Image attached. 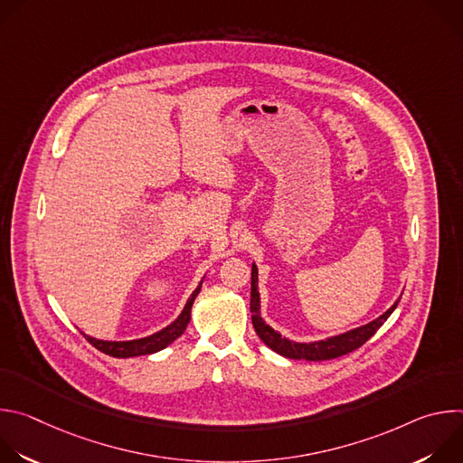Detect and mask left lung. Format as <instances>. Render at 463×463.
Listing matches in <instances>:
<instances>
[{"mask_svg":"<svg viewBox=\"0 0 463 463\" xmlns=\"http://www.w3.org/2000/svg\"><path fill=\"white\" fill-rule=\"evenodd\" d=\"M400 302V300H398ZM398 302H393L390 309H386L381 317L375 320L359 326L355 329H350L346 334L329 337L324 341H315V343H295L286 337H282L279 332L266 324V320L260 315V293H258V268L252 263V271H250V313H252V326L256 335L266 343L273 352L288 357V359H306V361H327V359H337L341 355H346L357 348H361L377 329L384 324V320L392 315V311L398 306Z\"/></svg>","mask_w":463,"mask_h":463,"instance_id":"8db88e82","label":"left lung"}]
</instances>
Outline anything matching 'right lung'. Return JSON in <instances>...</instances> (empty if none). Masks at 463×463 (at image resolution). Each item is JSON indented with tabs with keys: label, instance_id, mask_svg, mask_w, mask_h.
Instances as JSON below:
<instances>
[{
	"label": "right lung",
	"instance_id": "1",
	"mask_svg": "<svg viewBox=\"0 0 463 463\" xmlns=\"http://www.w3.org/2000/svg\"><path fill=\"white\" fill-rule=\"evenodd\" d=\"M200 291H202V284L194 289V293L186 300L181 315L170 326L163 327L161 332H157L154 335H148V337H143V339H136V341H100V339L86 335L84 332H82V335L90 341V345H93L102 354L111 355V357H118V359L156 354V352L166 348L170 343H174L179 335H183V332H184L188 322H190L192 304H194V300H195V297H197V293H200Z\"/></svg>",
	"mask_w": 463,
	"mask_h": 463
}]
</instances>
